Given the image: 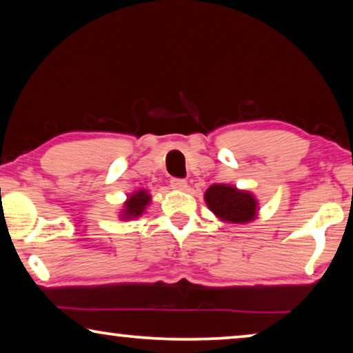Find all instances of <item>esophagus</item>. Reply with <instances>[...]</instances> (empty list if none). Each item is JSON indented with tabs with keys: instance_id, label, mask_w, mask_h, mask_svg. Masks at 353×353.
I'll return each instance as SVG.
<instances>
[{
	"instance_id": "esophagus-1",
	"label": "esophagus",
	"mask_w": 353,
	"mask_h": 353,
	"mask_svg": "<svg viewBox=\"0 0 353 353\" xmlns=\"http://www.w3.org/2000/svg\"><path fill=\"white\" fill-rule=\"evenodd\" d=\"M171 187L174 188V190L183 192V190H187L188 183H187L185 179H171Z\"/></svg>"
}]
</instances>
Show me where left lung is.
<instances>
[{
    "label": "left lung",
    "mask_w": 353,
    "mask_h": 353,
    "mask_svg": "<svg viewBox=\"0 0 353 353\" xmlns=\"http://www.w3.org/2000/svg\"><path fill=\"white\" fill-rule=\"evenodd\" d=\"M204 201L215 217L227 223H249L259 215L255 194L228 183H214L204 193Z\"/></svg>",
    "instance_id": "left-lung-1"
}]
</instances>
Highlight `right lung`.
Instances as JSON below:
<instances>
[{
    "label": "right lung",
    "instance_id": "add662e5",
    "mask_svg": "<svg viewBox=\"0 0 353 353\" xmlns=\"http://www.w3.org/2000/svg\"><path fill=\"white\" fill-rule=\"evenodd\" d=\"M152 201L150 193L141 188L138 192H133L128 194L126 201L123 203V209L120 210L119 217L122 220H131V219H138L144 214L145 208L149 206Z\"/></svg>",
    "mask_w": 353,
    "mask_h": 353
}]
</instances>
